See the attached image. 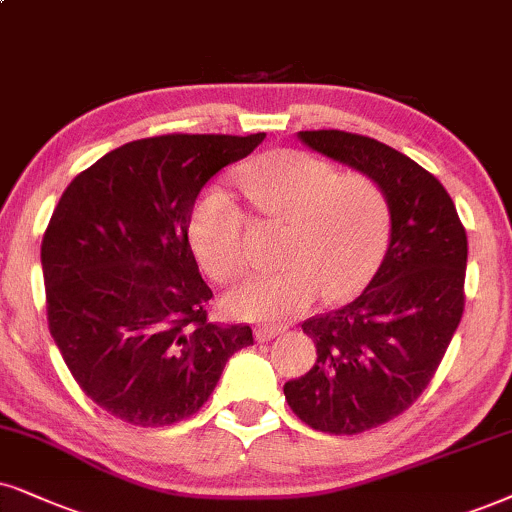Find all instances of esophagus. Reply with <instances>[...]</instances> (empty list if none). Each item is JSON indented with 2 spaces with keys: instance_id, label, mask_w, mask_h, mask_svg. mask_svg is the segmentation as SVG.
<instances>
[{
  "instance_id": "1",
  "label": "esophagus",
  "mask_w": 512,
  "mask_h": 512,
  "mask_svg": "<svg viewBox=\"0 0 512 512\" xmlns=\"http://www.w3.org/2000/svg\"><path fill=\"white\" fill-rule=\"evenodd\" d=\"M283 331H286V326H260L255 331V338L260 342H267V340H274L276 335H281Z\"/></svg>"
}]
</instances>
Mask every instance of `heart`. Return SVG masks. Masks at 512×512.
Instances as JSON below:
<instances>
[{
    "mask_svg": "<svg viewBox=\"0 0 512 512\" xmlns=\"http://www.w3.org/2000/svg\"><path fill=\"white\" fill-rule=\"evenodd\" d=\"M255 210L286 224L276 248L281 269L241 278L226 293L231 314L250 321H281L323 302L347 300L366 286L390 238V198L361 170L340 172L307 151L262 155L238 174ZM248 217L231 193L208 189L189 217L191 248L200 267L229 281L243 269Z\"/></svg>",
    "mask_w": 512,
    "mask_h": 512,
    "instance_id": "b5f03b06",
    "label": "heart"
}]
</instances>
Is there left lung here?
<instances>
[{"mask_svg": "<svg viewBox=\"0 0 512 512\" xmlns=\"http://www.w3.org/2000/svg\"><path fill=\"white\" fill-rule=\"evenodd\" d=\"M300 139L378 179L392 208L380 269L357 300L302 323L316 361L283 385L309 428L359 435L411 409L442 364L465 307L468 236L442 181L409 155L342 129Z\"/></svg>", "mask_w": 512, "mask_h": 512, "instance_id": "8db88e82", "label": "left lung"}]
</instances>
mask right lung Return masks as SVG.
<instances>
[{"label": "right lung", "instance_id": "1", "mask_svg": "<svg viewBox=\"0 0 512 512\" xmlns=\"http://www.w3.org/2000/svg\"><path fill=\"white\" fill-rule=\"evenodd\" d=\"M267 134H163L115 148L77 174L42 238L47 321L94 404L137 428L191 418L248 323L208 319L212 290L189 243L205 181Z\"/></svg>", "mask_w": 512, "mask_h": 512}]
</instances>
